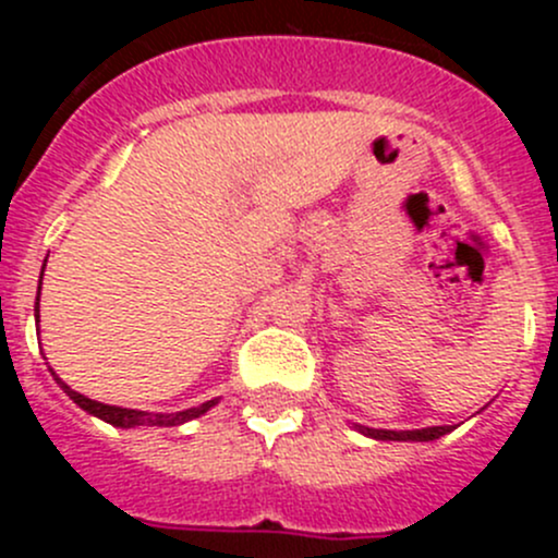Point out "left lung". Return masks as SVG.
<instances>
[{"label":"left lung","mask_w":558,"mask_h":558,"mask_svg":"<svg viewBox=\"0 0 558 558\" xmlns=\"http://www.w3.org/2000/svg\"><path fill=\"white\" fill-rule=\"evenodd\" d=\"M356 429L362 435L375 437V440H413V442H429V440H440L442 435L451 432V426H426V429H404V432H391V429H369V426H359Z\"/></svg>","instance_id":"obj_1"}]
</instances>
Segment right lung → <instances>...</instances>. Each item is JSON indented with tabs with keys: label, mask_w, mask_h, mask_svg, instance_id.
<instances>
[{
	"label": "right lung",
	"mask_w": 558,
	"mask_h": 558,
	"mask_svg": "<svg viewBox=\"0 0 558 558\" xmlns=\"http://www.w3.org/2000/svg\"><path fill=\"white\" fill-rule=\"evenodd\" d=\"M39 286H43V280H39ZM39 286H37V307H35L37 320H39ZM50 375H53V378H56L53 369H50ZM56 384L61 386V391H64L66 397L72 399V402L81 404V408L86 410V413L97 415V418H102V421H107V424H112V426H121V429H132V426H180V424H185V421H194V418H199V415H205L207 410H210L213 404L218 402V399H210V402L199 404V408L180 410V413H145V410L116 408V404H105V402H97V399L83 397V393H77L75 388L66 386L61 378H56Z\"/></svg>",
	"instance_id": "add662e5"
}]
</instances>
